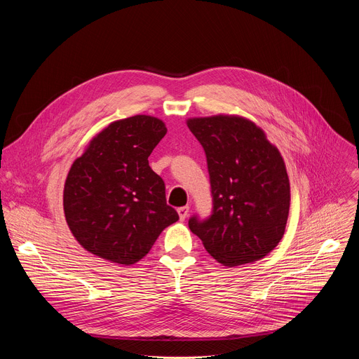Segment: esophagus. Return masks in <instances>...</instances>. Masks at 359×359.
Wrapping results in <instances>:
<instances>
[{
  "label": "esophagus",
  "mask_w": 359,
  "mask_h": 359,
  "mask_svg": "<svg viewBox=\"0 0 359 359\" xmlns=\"http://www.w3.org/2000/svg\"><path fill=\"white\" fill-rule=\"evenodd\" d=\"M177 213H179L180 220L183 222V220L187 217V215H189V208H187V206H184V208H179V209H177Z\"/></svg>",
  "instance_id": "obj_1"
}]
</instances>
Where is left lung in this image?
<instances>
[{
    "label": "left lung",
    "instance_id": "left-lung-1",
    "mask_svg": "<svg viewBox=\"0 0 359 359\" xmlns=\"http://www.w3.org/2000/svg\"><path fill=\"white\" fill-rule=\"evenodd\" d=\"M206 153L213 212L189 227L215 260L234 267L257 262L284 236L290 180L278 149L254 122L233 115L187 119Z\"/></svg>",
    "mask_w": 359,
    "mask_h": 359
}]
</instances>
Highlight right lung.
<instances>
[{"label":"right lung","instance_id":"right-lung-1","mask_svg":"<svg viewBox=\"0 0 359 359\" xmlns=\"http://www.w3.org/2000/svg\"><path fill=\"white\" fill-rule=\"evenodd\" d=\"M168 129L153 116L112 122L97 133L67 176L65 219L78 243L97 257L130 266L179 220L165 182L147 158Z\"/></svg>","mask_w":359,"mask_h":359}]
</instances>
